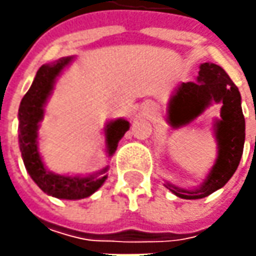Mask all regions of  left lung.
Segmentation results:
<instances>
[{"label":"left lung","instance_id":"8db88e82","mask_svg":"<svg viewBox=\"0 0 256 256\" xmlns=\"http://www.w3.org/2000/svg\"><path fill=\"white\" fill-rule=\"evenodd\" d=\"M212 102L222 104L221 120L214 124L218 142V158L205 182L198 190H182L172 184L165 186L184 200H200L222 188L235 174L245 142V118L241 108V94L230 75L220 65L204 62L196 82H182L172 95L168 106V122L180 128L192 122Z\"/></svg>","mask_w":256,"mask_h":256}]
</instances>
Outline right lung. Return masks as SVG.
Wrapping results in <instances>:
<instances>
[{
    "mask_svg": "<svg viewBox=\"0 0 256 256\" xmlns=\"http://www.w3.org/2000/svg\"><path fill=\"white\" fill-rule=\"evenodd\" d=\"M71 61L72 56H66L52 64L42 65L36 71L32 85L24 95L18 110L20 150L26 172L45 194L60 200H82L92 195L105 182V172L108 170L106 166L96 175L90 176L58 175L45 168L38 152V126L44 116V105L52 92L56 76ZM128 130L130 122L125 120L111 121L105 126V142L110 156L116 151L120 140Z\"/></svg>",
    "mask_w": 256,
    "mask_h": 256,
    "instance_id": "1",
    "label": "right lung"
}]
</instances>
